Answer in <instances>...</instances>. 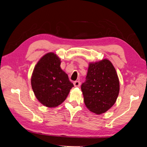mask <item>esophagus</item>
<instances>
[{
  "mask_svg": "<svg viewBox=\"0 0 147 147\" xmlns=\"http://www.w3.org/2000/svg\"><path fill=\"white\" fill-rule=\"evenodd\" d=\"M74 86H75V87H79L80 86L81 82L80 81H75L74 82Z\"/></svg>",
  "mask_w": 147,
  "mask_h": 147,
  "instance_id": "esophagus-1",
  "label": "esophagus"
}]
</instances>
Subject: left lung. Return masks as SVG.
Listing matches in <instances>:
<instances>
[{
    "instance_id": "obj_1",
    "label": "left lung",
    "mask_w": 147,
    "mask_h": 147,
    "mask_svg": "<svg viewBox=\"0 0 147 147\" xmlns=\"http://www.w3.org/2000/svg\"><path fill=\"white\" fill-rule=\"evenodd\" d=\"M81 89L89 110L97 115L109 110L119 91L118 77L112 63L107 59L89 63L86 82Z\"/></svg>"
}]
</instances>
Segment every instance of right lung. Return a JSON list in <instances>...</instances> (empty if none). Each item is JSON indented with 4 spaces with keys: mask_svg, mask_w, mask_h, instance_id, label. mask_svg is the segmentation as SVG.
Wrapping results in <instances>:
<instances>
[{
    "mask_svg": "<svg viewBox=\"0 0 147 147\" xmlns=\"http://www.w3.org/2000/svg\"><path fill=\"white\" fill-rule=\"evenodd\" d=\"M61 59L54 53L43 56L35 65L31 86L37 100L47 107H56L67 97L74 84L61 68Z\"/></svg>",
    "mask_w": 147,
    "mask_h": 147,
    "instance_id": "obj_1",
    "label": "right lung"
}]
</instances>
